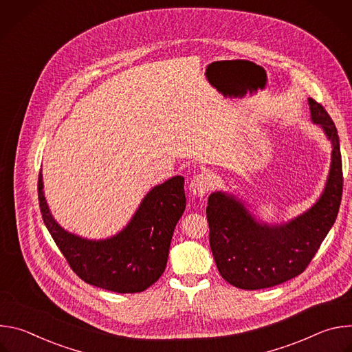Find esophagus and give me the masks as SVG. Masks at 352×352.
Returning <instances> with one entry per match:
<instances>
[{"instance_id": "1", "label": "esophagus", "mask_w": 352, "mask_h": 352, "mask_svg": "<svg viewBox=\"0 0 352 352\" xmlns=\"http://www.w3.org/2000/svg\"><path fill=\"white\" fill-rule=\"evenodd\" d=\"M189 186H190V192L195 196L204 197L208 193V190L212 188V181L205 174H197V175H193Z\"/></svg>"}]
</instances>
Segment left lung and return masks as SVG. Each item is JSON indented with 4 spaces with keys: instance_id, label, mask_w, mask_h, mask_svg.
<instances>
[{
    "instance_id": "left-lung-1",
    "label": "left lung",
    "mask_w": 352,
    "mask_h": 352,
    "mask_svg": "<svg viewBox=\"0 0 352 352\" xmlns=\"http://www.w3.org/2000/svg\"><path fill=\"white\" fill-rule=\"evenodd\" d=\"M311 120L331 143V162L322 195L304 213L270 224L234 193L216 190L208 200L210 248L221 277L242 289L278 285L302 273L333 227L342 193L337 128L324 107L308 98Z\"/></svg>"
}]
</instances>
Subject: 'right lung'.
Masks as SVG:
<instances>
[{"instance_id":"right-lung-1","label":"right lung","mask_w":352,"mask_h":352,"mask_svg":"<svg viewBox=\"0 0 352 352\" xmlns=\"http://www.w3.org/2000/svg\"><path fill=\"white\" fill-rule=\"evenodd\" d=\"M38 204L44 224L72 270L87 284L113 292H142L163 274L170 243L186 197L184 177L175 175L150 189L132 219L117 234L89 239L63 228L53 217L38 174Z\"/></svg>"}]
</instances>
